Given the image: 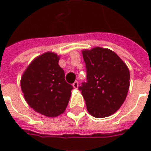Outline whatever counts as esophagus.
Masks as SVG:
<instances>
[{"label":"esophagus","instance_id":"34e87169","mask_svg":"<svg viewBox=\"0 0 151 151\" xmlns=\"http://www.w3.org/2000/svg\"><path fill=\"white\" fill-rule=\"evenodd\" d=\"M73 87H74L75 89L78 88V82L75 81V82L73 83Z\"/></svg>","mask_w":151,"mask_h":151}]
</instances>
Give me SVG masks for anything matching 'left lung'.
Segmentation results:
<instances>
[{
    "instance_id": "1",
    "label": "left lung",
    "mask_w": 151,
    "mask_h": 151,
    "mask_svg": "<svg viewBox=\"0 0 151 151\" xmlns=\"http://www.w3.org/2000/svg\"><path fill=\"white\" fill-rule=\"evenodd\" d=\"M86 82L82 91L88 112L96 118L111 116L125 100L129 88V71L123 60L109 49L95 47L82 51Z\"/></svg>"
}]
</instances>
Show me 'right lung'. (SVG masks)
Here are the masks:
<instances>
[{"instance_id":"obj_1","label":"right lung","mask_w":151,"mask_h":151,"mask_svg":"<svg viewBox=\"0 0 151 151\" xmlns=\"http://www.w3.org/2000/svg\"><path fill=\"white\" fill-rule=\"evenodd\" d=\"M58 61L56 54L45 52L31 63L21 78L22 91L29 106L48 117L65 111L73 88L66 82Z\"/></svg>"}]
</instances>
